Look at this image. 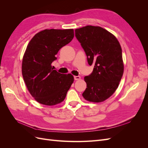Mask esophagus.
Here are the masks:
<instances>
[{
    "instance_id": "esophagus-1",
    "label": "esophagus",
    "mask_w": 148,
    "mask_h": 148,
    "mask_svg": "<svg viewBox=\"0 0 148 148\" xmlns=\"http://www.w3.org/2000/svg\"><path fill=\"white\" fill-rule=\"evenodd\" d=\"M80 78H81V77H80L79 76H75V77H74V79L75 80H78Z\"/></svg>"
}]
</instances>
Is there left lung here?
Returning <instances> with one entry per match:
<instances>
[{
	"instance_id": "8db88e82",
	"label": "left lung",
	"mask_w": 148,
	"mask_h": 148,
	"mask_svg": "<svg viewBox=\"0 0 148 148\" xmlns=\"http://www.w3.org/2000/svg\"><path fill=\"white\" fill-rule=\"evenodd\" d=\"M92 72L84 77L85 99L101 102L108 99L118 88L123 73L122 51L114 36L100 26H86L75 29Z\"/></svg>"
}]
</instances>
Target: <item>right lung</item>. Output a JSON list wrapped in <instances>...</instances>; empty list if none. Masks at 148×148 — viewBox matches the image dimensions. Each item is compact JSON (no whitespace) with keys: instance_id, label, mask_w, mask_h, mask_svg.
Wrapping results in <instances>:
<instances>
[{"instance_id":"obj_1","label":"right lung","mask_w":148,"mask_h":148,"mask_svg":"<svg viewBox=\"0 0 148 148\" xmlns=\"http://www.w3.org/2000/svg\"><path fill=\"white\" fill-rule=\"evenodd\" d=\"M74 37L73 29H44L34 35L22 61V75L29 92L38 102L53 106L63 101L74 81L71 74L52 68L56 55Z\"/></svg>"}]
</instances>
